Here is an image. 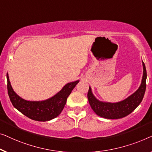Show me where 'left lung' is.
Here are the masks:
<instances>
[{
    "label": "left lung",
    "instance_id": "obj_1",
    "mask_svg": "<svg viewBox=\"0 0 152 152\" xmlns=\"http://www.w3.org/2000/svg\"><path fill=\"white\" fill-rule=\"evenodd\" d=\"M142 67L143 76L139 88L133 94L122 101L114 103L100 101L94 96L91 92V87H89L87 93V98L94 112L98 116L109 119L121 118L131 114L142 102L146 89L147 71L143 62Z\"/></svg>",
    "mask_w": 152,
    "mask_h": 152
}]
</instances>
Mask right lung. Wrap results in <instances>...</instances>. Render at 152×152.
I'll return each instance as SVG.
<instances>
[{"label":"right lung","mask_w":152,"mask_h":152,"mask_svg":"<svg viewBox=\"0 0 152 152\" xmlns=\"http://www.w3.org/2000/svg\"><path fill=\"white\" fill-rule=\"evenodd\" d=\"M7 91L10 99L16 110L28 118L37 121H48L61 114L66 104L67 97L79 80L69 83L54 96L42 101H28L18 96L13 90L9 76L7 74Z\"/></svg>","instance_id":"add662e5"}]
</instances>
